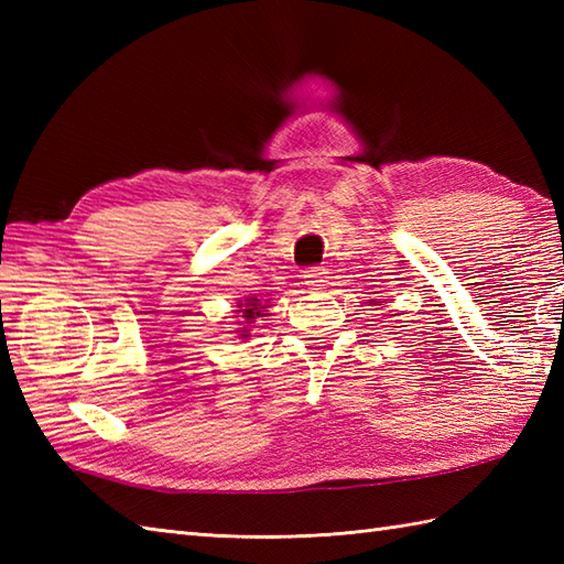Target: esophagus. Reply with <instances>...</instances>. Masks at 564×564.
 I'll return each mask as SVG.
<instances>
[{
	"label": "esophagus",
	"instance_id": "1",
	"mask_svg": "<svg viewBox=\"0 0 564 564\" xmlns=\"http://www.w3.org/2000/svg\"><path fill=\"white\" fill-rule=\"evenodd\" d=\"M327 269L325 267H310L303 271V281L310 289H322V285H327Z\"/></svg>",
	"mask_w": 564,
	"mask_h": 564
}]
</instances>
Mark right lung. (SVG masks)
Masks as SVG:
<instances>
[{
    "label": "right lung",
    "mask_w": 564,
    "mask_h": 564,
    "mask_svg": "<svg viewBox=\"0 0 564 564\" xmlns=\"http://www.w3.org/2000/svg\"><path fill=\"white\" fill-rule=\"evenodd\" d=\"M261 307H263V305H259L257 297H251V301L247 303V310H242V313H245L247 319H254V317L261 315ZM245 337H247V334H245Z\"/></svg>",
    "instance_id": "right-lung-1"
}]
</instances>
